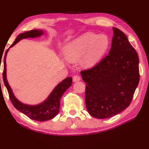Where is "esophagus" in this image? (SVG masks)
I'll return each instance as SVG.
<instances>
[{"label":"esophagus","mask_w":149,"mask_h":149,"mask_svg":"<svg viewBox=\"0 0 149 149\" xmlns=\"http://www.w3.org/2000/svg\"><path fill=\"white\" fill-rule=\"evenodd\" d=\"M79 80H81V77L79 76V75H74L73 77V81L75 82V81H78Z\"/></svg>","instance_id":"esophagus-1"}]
</instances>
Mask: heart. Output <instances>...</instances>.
I'll use <instances>...</instances> for the list:
<instances>
[{
    "label": "heart",
    "mask_w": 149,
    "mask_h": 149,
    "mask_svg": "<svg viewBox=\"0 0 149 149\" xmlns=\"http://www.w3.org/2000/svg\"><path fill=\"white\" fill-rule=\"evenodd\" d=\"M109 45V40L106 35L87 32L67 44L63 49V55L68 61L72 63L82 57L81 65L91 68L104 55Z\"/></svg>",
    "instance_id": "heart-1"
}]
</instances>
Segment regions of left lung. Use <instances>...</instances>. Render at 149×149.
<instances>
[{"label":"left lung","instance_id":"left-lung-1","mask_svg":"<svg viewBox=\"0 0 149 149\" xmlns=\"http://www.w3.org/2000/svg\"><path fill=\"white\" fill-rule=\"evenodd\" d=\"M108 55L89 70L81 71L86 86L88 111L98 119L109 118L130 105L140 80L139 58L124 33L113 28Z\"/></svg>","mask_w":149,"mask_h":149}]
</instances>
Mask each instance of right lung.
Listing matches in <instances>:
<instances>
[{
	"label": "right lung",
	"instance_id": "1",
	"mask_svg": "<svg viewBox=\"0 0 149 149\" xmlns=\"http://www.w3.org/2000/svg\"><path fill=\"white\" fill-rule=\"evenodd\" d=\"M43 34L42 30H33L28 31V32H24L18 35V36L15 40L14 42L12 44L10 48L14 46L15 44L23 38H36L40 36ZM9 49L7 50L5 55V60H4V69L3 73V77L4 84H5L6 88H7L8 93H9L10 100L12 102L13 105L17 109L23 113L29 118L33 119V120L38 121H45L49 119H53L58 114L60 108V99L62 95L66 91V90L72 86V77H68L61 82L56 86L55 88L53 90L51 95L45 101L42 102L41 104H37V105H28V104H23L22 102L19 101L15 98L13 93L12 90L9 85L6 72V56Z\"/></svg>",
	"mask_w": 149,
	"mask_h": 149
}]
</instances>
